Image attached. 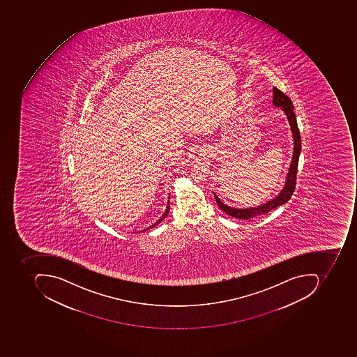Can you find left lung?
<instances>
[{"mask_svg": "<svg viewBox=\"0 0 357 357\" xmlns=\"http://www.w3.org/2000/svg\"><path fill=\"white\" fill-rule=\"evenodd\" d=\"M273 104L275 107H282L283 112L287 114L289 126H291V133H293V158H291L289 172L287 174V182H285L282 191L280 192L279 195L275 196L273 199H271V201L263 204V205L257 206V207L245 208V209H238V208H231L229 206H226L225 204L220 201V198L215 195V193H213L220 209L223 210L225 213L231 215V217L237 218V219L249 220L252 219V218H257L259 217V215H265V213H268L269 211L275 209L278 206L287 203L289 198L291 197V195H293L295 187H296L297 167H298L299 154H301V134H299L298 126H297L296 116H295V112H294V105L291 98L285 96L281 90L275 88V86L273 88Z\"/></svg>", "mask_w": 357, "mask_h": 357, "instance_id": "obj_1", "label": "left lung"}]
</instances>
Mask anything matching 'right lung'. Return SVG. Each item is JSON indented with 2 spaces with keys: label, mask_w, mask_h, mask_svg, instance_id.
Masks as SVG:
<instances>
[{
  "label": "right lung",
  "mask_w": 357,
  "mask_h": 357,
  "mask_svg": "<svg viewBox=\"0 0 357 357\" xmlns=\"http://www.w3.org/2000/svg\"><path fill=\"white\" fill-rule=\"evenodd\" d=\"M168 212H169V201H168L167 207H166L165 212H164L163 215H162V217L160 218L158 221L155 222V223L153 224V225L149 226L148 229H144L142 231H147V229H152L153 226L158 225V224L161 223L162 221H163L164 219H165L166 217H167Z\"/></svg>",
  "instance_id": "1"
}]
</instances>
